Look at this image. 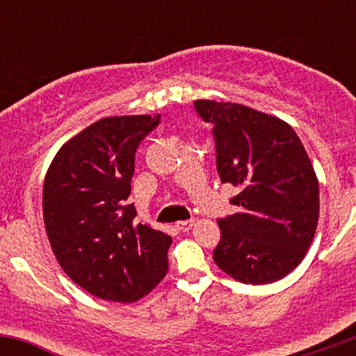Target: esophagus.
Returning a JSON list of instances; mask_svg holds the SVG:
<instances>
[{"instance_id":"esophagus-1","label":"esophagus","mask_w":356,"mask_h":356,"mask_svg":"<svg viewBox=\"0 0 356 356\" xmlns=\"http://www.w3.org/2000/svg\"><path fill=\"white\" fill-rule=\"evenodd\" d=\"M175 227H177L179 231H182V232H188L189 229L193 227V220H182V222H177V225H175Z\"/></svg>"}]
</instances>
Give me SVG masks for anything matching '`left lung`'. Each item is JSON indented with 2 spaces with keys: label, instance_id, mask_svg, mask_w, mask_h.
<instances>
[{
  "label": "left lung",
  "instance_id": "obj_1",
  "mask_svg": "<svg viewBox=\"0 0 356 356\" xmlns=\"http://www.w3.org/2000/svg\"><path fill=\"white\" fill-rule=\"evenodd\" d=\"M211 124L217 172L239 189L238 213L218 218V268L245 284H270L303 260L318 220V181L291 125L238 103L195 102Z\"/></svg>",
  "mask_w": 356,
  "mask_h": 356
}]
</instances>
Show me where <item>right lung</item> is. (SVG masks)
<instances>
[{
  "mask_svg": "<svg viewBox=\"0 0 356 356\" xmlns=\"http://www.w3.org/2000/svg\"><path fill=\"white\" fill-rule=\"evenodd\" d=\"M158 124L160 115L102 118L65 143L46 174L53 253L75 284L102 300L138 301L168 270L172 238L138 224L127 203L138 146Z\"/></svg>",
  "mask_w": 356,
  "mask_h": 356,
  "instance_id": "1",
  "label": "right lung"
}]
</instances>
